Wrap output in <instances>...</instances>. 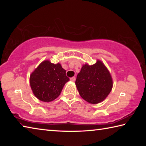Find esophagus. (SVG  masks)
I'll return each mask as SVG.
<instances>
[{
    "label": "esophagus",
    "mask_w": 146,
    "mask_h": 146,
    "mask_svg": "<svg viewBox=\"0 0 146 146\" xmlns=\"http://www.w3.org/2000/svg\"><path fill=\"white\" fill-rule=\"evenodd\" d=\"M70 80L71 81H72V82H75V78L74 77H71V78H70Z\"/></svg>",
    "instance_id": "34e87169"
}]
</instances>
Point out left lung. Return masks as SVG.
Masks as SVG:
<instances>
[{
    "label": "left lung",
    "mask_w": 146,
    "mask_h": 146,
    "mask_svg": "<svg viewBox=\"0 0 146 146\" xmlns=\"http://www.w3.org/2000/svg\"><path fill=\"white\" fill-rule=\"evenodd\" d=\"M80 97L90 104L100 103L108 97L113 88L110 71L100 60L93 65H83L75 81Z\"/></svg>",
    "instance_id": "8db88e82"
}]
</instances>
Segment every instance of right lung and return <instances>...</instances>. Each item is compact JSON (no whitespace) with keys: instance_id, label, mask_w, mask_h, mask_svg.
I'll return each mask as SVG.
<instances>
[{"instance_id":"add662e5","label":"right lung","mask_w":146,"mask_h":146,"mask_svg":"<svg viewBox=\"0 0 146 146\" xmlns=\"http://www.w3.org/2000/svg\"><path fill=\"white\" fill-rule=\"evenodd\" d=\"M70 80L60 64L44 60L31 74L29 83L35 96L43 102L57 98L65 84Z\"/></svg>"}]
</instances>
